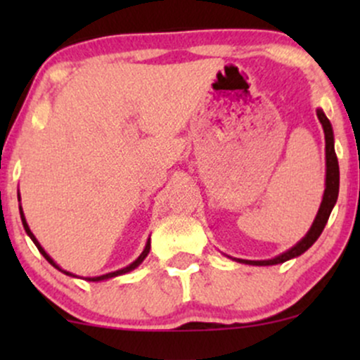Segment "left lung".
I'll return each instance as SVG.
<instances>
[{"instance_id": "obj_1", "label": "left lung", "mask_w": 360, "mask_h": 360, "mask_svg": "<svg viewBox=\"0 0 360 360\" xmlns=\"http://www.w3.org/2000/svg\"><path fill=\"white\" fill-rule=\"evenodd\" d=\"M318 120H320L321 127H323L325 131V152H326V188H325V194H323V201H321L320 210H318V214L313 221L311 229L307 233V237L303 240L296 243L292 249H289L284 254L278 255V257L271 259V260H240V262L245 264H254V266H274V264H281L286 262V260L298 257V255L307 252L313 243L316 242V238L320 237L321 232H323L326 221H328L330 213H332L333 206L337 203L338 198V181H340V172H338V160H337V154H335V147H333V131H332V125H330L328 118L325 117V113L321 110L316 111Z\"/></svg>"}]
</instances>
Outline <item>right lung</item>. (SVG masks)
I'll return each instance as SVG.
<instances>
[{
	"label": "right lung",
	"mask_w": 360,
	"mask_h": 360,
	"mask_svg": "<svg viewBox=\"0 0 360 360\" xmlns=\"http://www.w3.org/2000/svg\"><path fill=\"white\" fill-rule=\"evenodd\" d=\"M20 214H22V221H23V226H25V232H27V233H28V237H30V238H32V240H34V243H35V245H37V249H39V252H40V254H42V255H44V257H45V259H47V260H49V262H51L53 267H56V269H59V271H62V269H60V267H59V266H57V264H56V262H53V260H52L51 257H49V255H47V252H45V250L42 249V247H40V243H39V242H37L35 235L30 232V229H28L27 221H25V217H23V212H22V208H20ZM148 250H150V240H148V242H147L146 249H143V252H142V254H140V257H139L137 260H135V262H131V264H130V266H127V267H125V269H120V271L110 272V274H105V276H98V278H88V279H89V281H103V279H110V278H115V276H120V274H125V272H130L131 269H135V267H137V266H139V264H140V262H142V260H143V259H146V257H147ZM62 272H64V274H69V276H72V274H71V272H65V271H62Z\"/></svg>",
	"instance_id": "add662e5"
}]
</instances>
